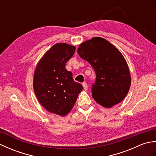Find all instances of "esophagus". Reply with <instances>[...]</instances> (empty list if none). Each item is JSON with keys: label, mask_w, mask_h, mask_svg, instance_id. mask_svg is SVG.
<instances>
[{"label": "esophagus", "mask_w": 156, "mask_h": 156, "mask_svg": "<svg viewBox=\"0 0 156 156\" xmlns=\"http://www.w3.org/2000/svg\"><path fill=\"white\" fill-rule=\"evenodd\" d=\"M82 86H83V88L84 89V90H87L88 89V85L87 83H85V82H84L83 84H82Z\"/></svg>", "instance_id": "1"}]
</instances>
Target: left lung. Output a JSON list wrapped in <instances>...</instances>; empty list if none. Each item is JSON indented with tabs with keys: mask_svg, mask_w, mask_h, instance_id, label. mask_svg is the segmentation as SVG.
Here are the masks:
<instances>
[{
	"mask_svg": "<svg viewBox=\"0 0 156 156\" xmlns=\"http://www.w3.org/2000/svg\"><path fill=\"white\" fill-rule=\"evenodd\" d=\"M78 54L96 73L92 96L105 107L123 100L131 85V76L125 59L119 49L102 37H94L79 46Z\"/></svg>",
	"mask_w": 156,
	"mask_h": 156,
	"instance_id": "8db88e82",
	"label": "left lung"
}]
</instances>
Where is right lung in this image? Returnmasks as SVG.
<instances>
[{
  "label": "right lung",
  "mask_w": 156,
  "mask_h": 156,
  "mask_svg": "<svg viewBox=\"0 0 156 156\" xmlns=\"http://www.w3.org/2000/svg\"><path fill=\"white\" fill-rule=\"evenodd\" d=\"M76 47L56 44L45 53L35 68L34 89L39 102L49 112L65 116L72 110L83 87L73 80L65 66Z\"/></svg>",
  "instance_id": "right-lung-1"
}]
</instances>
